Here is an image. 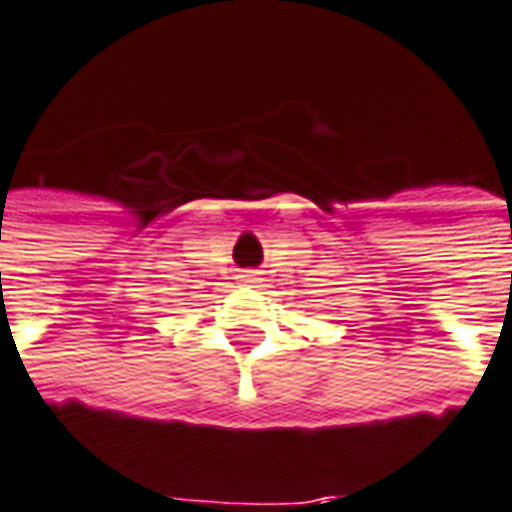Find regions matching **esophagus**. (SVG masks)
<instances>
[{"label": "esophagus", "mask_w": 512, "mask_h": 512, "mask_svg": "<svg viewBox=\"0 0 512 512\" xmlns=\"http://www.w3.org/2000/svg\"><path fill=\"white\" fill-rule=\"evenodd\" d=\"M241 282H244V285H257V282H260V274H257V271H244V274H241Z\"/></svg>", "instance_id": "34e87169"}]
</instances>
